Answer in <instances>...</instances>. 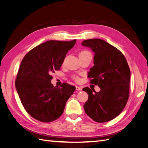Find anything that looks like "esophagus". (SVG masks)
Wrapping results in <instances>:
<instances>
[{"label":"esophagus","mask_w":148,"mask_h":148,"mask_svg":"<svg viewBox=\"0 0 148 148\" xmlns=\"http://www.w3.org/2000/svg\"><path fill=\"white\" fill-rule=\"evenodd\" d=\"M75 88H76V90H82V88L80 87V86H75Z\"/></svg>","instance_id":"esophagus-1"}]
</instances>
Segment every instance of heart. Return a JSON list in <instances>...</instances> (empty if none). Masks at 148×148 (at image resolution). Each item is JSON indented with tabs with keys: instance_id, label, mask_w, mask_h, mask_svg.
<instances>
[{
	"instance_id": "1",
	"label": "heart",
	"mask_w": 148,
	"mask_h": 148,
	"mask_svg": "<svg viewBox=\"0 0 148 148\" xmlns=\"http://www.w3.org/2000/svg\"><path fill=\"white\" fill-rule=\"evenodd\" d=\"M88 54H91L88 51H86V50H84V51H81L80 53H79V56H86V55H88Z\"/></svg>"
}]
</instances>
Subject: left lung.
I'll list each match as a JSON object with an SVG mask.
<instances>
[{"instance_id": "left-lung-1", "label": "left lung", "mask_w": 148, "mask_h": 148, "mask_svg": "<svg viewBox=\"0 0 148 148\" xmlns=\"http://www.w3.org/2000/svg\"><path fill=\"white\" fill-rule=\"evenodd\" d=\"M82 44L95 53L94 66L88 77L90 83L101 89L98 92L88 87L83 89L88 94L83 106L85 113L97 122H108L121 113L128 101L131 75L128 64L121 51L103 40L90 39Z\"/></svg>"}]
</instances>
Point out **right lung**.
<instances>
[{
  "label": "right lung",
  "mask_w": 148,
  "mask_h": 148,
  "mask_svg": "<svg viewBox=\"0 0 148 148\" xmlns=\"http://www.w3.org/2000/svg\"><path fill=\"white\" fill-rule=\"evenodd\" d=\"M76 40H50L35 47L23 58L15 80L22 105L34 119L50 122L58 119L75 88L64 83L59 88L51 83L52 73L59 70Z\"/></svg>",
  "instance_id": "1"
}]
</instances>
